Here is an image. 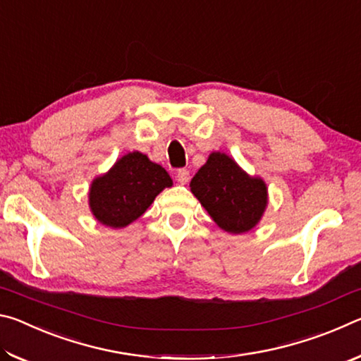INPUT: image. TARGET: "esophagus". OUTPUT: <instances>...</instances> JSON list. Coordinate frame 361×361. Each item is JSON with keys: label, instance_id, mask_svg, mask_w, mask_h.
<instances>
[{"label": "esophagus", "instance_id": "1", "mask_svg": "<svg viewBox=\"0 0 361 361\" xmlns=\"http://www.w3.org/2000/svg\"><path fill=\"white\" fill-rule=\"evenodd\" d=\"M176 180H178L180 185H186V183L189 181V170L180 169L178 172H176Z\"/></svg>", "mask_w": 361, "mask_h": 361}]
</instances>
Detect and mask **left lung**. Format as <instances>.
I'll return each instance as SVG.
<instances>
[{"label": "left lung", "instance_id": "left-lung-1", "mask_svg": "<svg viewBox=\"0 0 361 361\" xmlns=\"http://www.w3.org/2000/svg\"><path fill=\"white\" fill-rule=\"evenodd\" d=\"M189 186L213 221L231 234L253 229L267 207L266 183L224 152H212Z\"/></svg>", "mask_w": 361, "mask_h": 361}]
</instances>
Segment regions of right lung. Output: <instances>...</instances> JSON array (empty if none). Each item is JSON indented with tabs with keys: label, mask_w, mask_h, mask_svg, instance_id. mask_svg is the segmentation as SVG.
I'll use <instances>...</instances> for the list:
<instances>
[{
	"label": "right lung",
	"mask_w": 361,
	"mask_h": 361,
	"mask_svg": "<svg viewBox=\"0 0 361 361\" xmlns=\"http://www.w3.org/2000/svg\"><path fill=\"white\" fill-rule=\"evenodd\" d=\"M172 185L166 169L133 151L92 181L89 191L90 212L102 224L114 229L126 228L143 215L159 192Z\"/></svg>",
	"instance_id": "obj_1"
}]
</instances>
